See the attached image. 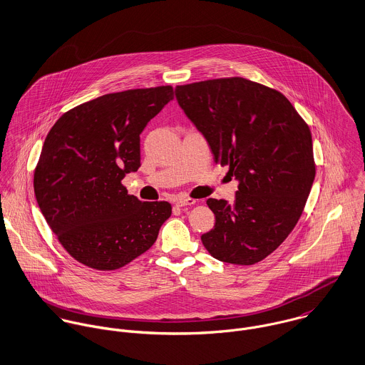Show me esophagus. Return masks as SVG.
I'll return each mask as SVG.
<instances>
[{
	"mask_svg": "<svg viewBox=\"0 0 365 365\" xmlns=\"http://www.w3.org/2000/svg\"><path fill=\"white\" fill-rule=\"evenodd\" d=\"M197 201L194 200V198H178L177 201H175V205L178 207V208H181V207H191V205H194Z\"/></svg>",
	"mask_w": 365,
	"mask_h": 365,
	"instance_id": "1",
	"label": "esophagus"
}]
</instances>
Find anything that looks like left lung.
I'll use <instances>...</instances> for the list:
<instances>
[{
  "label": "left lung",
  "mask_w": 365,
  "mask_h": 365,
  "mask_svg": "<svg viewBox=\"0 0 365 365\" xmlns=\"http://www.w3.org/2000/svg\"><path fill=\"white\" fill-rule=\"evenodd\" d=\"M175 97L208 140L215 164L239 180L232 205L207 201L216 220L202 245L216 260H264L294 230L312 188L308 123L284 94L243 77L177 86Z\"/></svg>",
  "instance_id": "1"
}]
</instances>
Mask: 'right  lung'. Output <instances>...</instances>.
I'll return each mask as SVG.
<instances>
[{
  "label": "right lung",
  "instance_id": "obj_1",
  "mask_svg": "<svg viewBox=\"0 0 365 365\" xmlns=\"http://www.w3.org/2000/svg\"><path fill=\"white\" fill-rule=\"evenodd\" d=\"M173 97L171 86L106 94L64 112L49 130L34 190L74 260L112 271L155 245L171 204L142 202L122 180L140 167V133Z\"/></svg>",
  "mask_w": 365,
  "mask_h": 365
}]
</instances>
